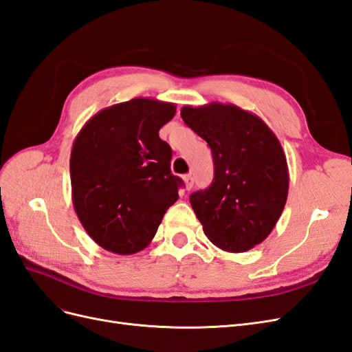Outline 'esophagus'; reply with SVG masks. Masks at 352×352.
Instances as JSON below:
<instances>
[{
	"mask_svg": "<svg viewBox=\"0 0 352 352\" xmlns=\"http://www.w3.org/2000/svg\"><path fill=\"white\" fill-rule=\"evenodd\" d=\"M184 180H185V188H186L188 190L194 186V177L190 176V175H186V176H184Z\"/></svg>",
	"mask_w": 352,
	"mask_h": 352,
	"instance_id": "1",
	"label": "esophagus"
}]
</instances>
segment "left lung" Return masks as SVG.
Here are the masks:
<instances>
[{"label":"left lung","mask_w":352,"mask_h":352,"mask_svg":"<svg viewBox=\"0 0 352 352\" xmlns=\"http://www.w3.org/2000/svg\"><path fill=\"white\" fill-rule=\"evenodd\" d=\"M184 122L211 148L214 179L190 194L206 236L228 252H245L270 235L289 189L286 155L258 116L233 104L180 110Z\"/></svg>","instance_id":"left-lung-1"}]
</instances>
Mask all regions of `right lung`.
<instances>
[{
	"label": "right lung",
	"mask_w": 352,
	"mask_h": 352,
	"mask_svg": "<svg viewBox=\"0 0 352 352\" xmlns=\"http://www.w3.org/2000/svg\"><path fill=\"white\" fill-rule=\"evenodd\" d=\"M175 114L172 102L133 98L98 111L74 140L73 207L101 248L140 252L177 201L184 182L172 175V148L158 136Z\"/></svg>",
	"instance_id": "add662e5"
}]
</instances>
